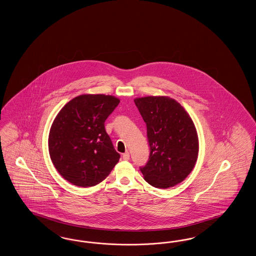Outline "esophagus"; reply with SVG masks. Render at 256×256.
<instances>
[{"mask_svg": "<svg viewBox=\"0 0 256 256\" xmlns=\"http://www.w3.org/2000/svg\"><path fill=\"white\" fill-rule=\"evenodd\" d=\"M123 159L124 160H126V161H128V160H130V152H124L123 154Z\"/></svg>", "mask_w": 256, "mask_h": 256, "instance_id": "1", "label": "esophagus"}]
</instances>
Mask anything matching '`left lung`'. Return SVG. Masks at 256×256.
I'll use <instances>...</instances> for the list:
<instances>
[{"instance_id":"1","label":"left lung","mask_w":256,"mask_h":256,"mask_svg":"<svg viewBox=\"0 0 256 256\" xmlns=\"http://www.w3.org/2000/svg\"><path fill=\"white\" fill-rule=\"evenodd\" d=\"M146 124L150 159L140 168L144 179L157 188L181 183L198 158L199 142L194 121L184 108L166 96L134 99Z\"/></svg>"}]
</instances>
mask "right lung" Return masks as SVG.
Returning a JSON list of instances; mask_svg holds the SVG:
<instances>
[{
    "label": "right lung",
    "mask_w": 256,
    "mask_h": 256,
    "mask_svg": "<svg viewBox=\"0 0 256 256\" xmlns=\"http://www.w3.org/2000/svg\"><path fill=\"white\" fill-rule=\"evenodd\" d=\"M120 100L112 95L82 94L55 117L48 150L57 172L74 186H93L110 174L120 159L104 130V121Z\"/></svg>",
    "instance_id": "obj_1"
}]
</instances>
